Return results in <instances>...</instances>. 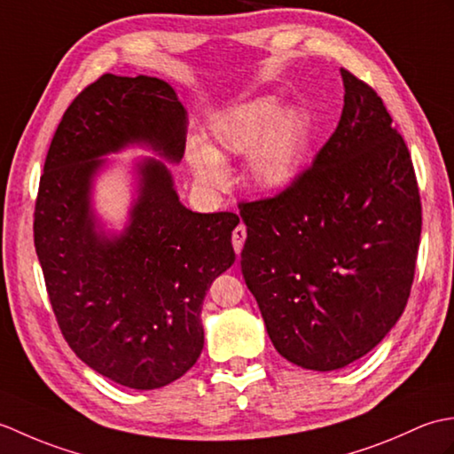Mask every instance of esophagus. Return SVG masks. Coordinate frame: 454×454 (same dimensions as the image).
Masks as SVG:
<instances>
[{"label": "esophagus", "instance_id": "34e87169", "mask_svg": "<svg viewBox=\"0 0 454 454\" xmlns=\"http://www.w3.org/2000/svg\"><path fill=\"white\" fill-rule=\"evenodd\" d=\"M246 236H247V232H246V226H244V224L236 226V230L232 232V246H234V249H236V254H238V255L242 254V247H244V242H246Z\"/></svg>", "mask_w": 454, "mask_h": 454}]
</instances>
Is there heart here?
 <instances>
[{
    "instance_id": "b5f03b06",
    "label": "heart",
    "mask_w": 454,
    "mask_h": 454,
    "mask_svg": "<svg viewBox=\"0 0 454 454\" xmlns=\"http://www.w3.org/2000/svg\"><path fill=\"white\" fill-rule=\"evenodd\" d=\"M310 124L298 107H281L273 95L220 111L208 124V146L192 140L187 161L202 187L218 191L228 185L226 160L247 156V176L254 187L267 192L286 191L304 166Z\"/></svg>"
}]
</instances>
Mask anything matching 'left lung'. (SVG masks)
Wrapping results in <instances>:
<instances>
[{
	"label": "left lung",
	"mask_w": 454,
	"mask_h": 454,
	"mask_svg": "<svg viewBox=\"0 0 454 454\" xmlns=\"http://www.w3.org/2000/svg\"><path fill=\"white\" fill-rule=\"evenodd\" d=\"M343 111L312 168L281 195L242 202L246 285L286 361L335 371L379 345L406 308L421 202L382 99L341 67Z\"/></svg>",
	"instance_id": "1"
}]
</instances>
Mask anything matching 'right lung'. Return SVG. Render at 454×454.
I'll return each mask as SVG.
<instances>
[{"label": "right lung", "instance_id": "obj_1", "mask_svg": "<svg viewBox=\"0 0 454 454\" xmlns=\"http://www.w3.org/2000/svg\"><path fill=\"white\" fill-rule=\"evenodd\" d=\"M187 111L168 82L105 74L66 109L48 148L35 207V247L67 345L93 371L134 390L177 380L205 345L200 310L232 267L234 212L189 210L169 163L185 152ZM140 145L137 192L122 233L92 208L109 153Z\"/></svg>", "mask_w": 454, "mask_h": 454}]
</instances>
